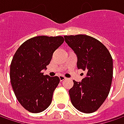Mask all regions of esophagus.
<instances>
[{"instance_id":"esophagus-1","label":"esophagus","mask_w":124,"mask_h":124,"mask_svg":"<svg viewBox=\"0 0 124 124\" xmlns=\"http://www.w3.org/2000/svg\"><path fill=\"white\" fill-rule=\"evenodd\" d=\"M59 79H60V81H63L65 79H66V77L63 76V75H59Z\"/></svg>"}]
</instances>
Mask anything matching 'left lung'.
Segmentation results:
<instances>
[{"instance_id":"1","label":"left lung","mask_w":124,"mask_h":124,"mask_svg":"<svg viewBox=\"0 0 124 124\" xmlns=\"http://www.w3.org/2000/svg\"><path fill=\"white\" fill-rule=\"evenodd\" d=\"M64 38L77 56L78 68L87 72L81 82L73 80V86L69 90L71 103L81 112L93 113L101 107L110 91L111 56L103 44L92 37L78 34Z\"/></svg>"}]
</instances>
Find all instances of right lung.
<instances>
[{
	"label": "right lung",
	"mask_w": 124,
	"mask_h": 124,
	"mask_svg": "<svg viewBox=\"0 0 124 124\" xmlns=\"http://www.w3.org/2000/svg\"><path fill=\"white\" fill-rule=\"evenodd\" d=\"M61 36H38L24 41L16 51L10 69L11 85L22 107L31 113L49 107L60 82L58 76L44 75L54 52L63 43Z\"/></svg>",
	"instance_id": "right-lung-1"
}]
</instances>
